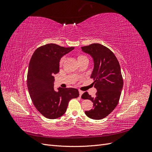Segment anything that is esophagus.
Returning a JSON list of instances; mask_svg holds the SVG:
<instances>
[{
	"instance_id": "34e87169",
	"label": "esophagus",
	"mask_w": 152,
	"mask_h": 152,
	"mask_svg": "<svg viewBox=\"0 0 152 152\" xmlns=\"http://www.w3.org/2000/svg\"><path fill=\"white\" fill-rule=\"evenodd\" d=\"M79 96H82V94L84 93V92L82 91H81V90H79Z\"/></svg>"
}]
</instances>
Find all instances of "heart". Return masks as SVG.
<instances>
[{
	"label": "heart",
	"instance_id": "b5f03b06",
	"mask_svg": "<svg viewBox=\"0 0 152 152\" xmlns=\"http://www.w3.org/2000/svg\"><path fill=\"white\" fill-rule=\"evenodd\" d=\"M65 57H62L60 59V61H59V65L62 66L64 61H65ZM77 59H78V61L80 62L81 61H84V60H88V58H87V57L86 56V55L79 54H78L77 56Z\"/></svg>",
	"mask_w": 152,
	"mask_h": 152
}]
</instances>
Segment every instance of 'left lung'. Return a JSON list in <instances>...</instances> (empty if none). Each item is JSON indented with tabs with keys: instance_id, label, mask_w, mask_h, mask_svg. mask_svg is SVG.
I'll list each match as a JSON object with an SVG mask.
<instances>
[{
	"instance_id": "8db88e82",
	"label": "left lung",
	"mask_w": 152,
	"mask_h": 152,
	"mask_svg": "<svg viewBox=\"0 0 152 152\" xmlns=\"http://www.w3.org/2000/svg\"><path fill=\"white\" fill-rule=\"evenodd\" d=\"M81 48L93 58L94 66L91 78L97 89L95 97L87 92L82 95V99L93 102V108L85 113L90 118L100 120L115 108L120 99L123 87L121 66L113 53L102 44L94 43Z\"/></svg>"
}]
</instances>
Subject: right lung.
Masks as SVG:
<instances>
[{
	"instance_id": "add662e5",
	"label": "right lung",
	"mask_w": 152,
	"mask_h": 152,
	"mask_svg": "<svg viewBox=\"0 0 152 152\" xmlns=\"http://www.w3.org/2000/svg\"><path fill=\"white\" fill-rule=\"evenodd\" d=\"M73 49L48 44L37 49L31 58L27 74L29 94L37 110L48 118L62 116L70 100L79 96L75 88L54 89V75L59 72V60Z\"/></svg>"
}]
</instances>
